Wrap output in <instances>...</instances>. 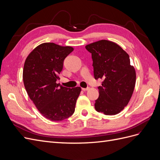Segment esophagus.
<instances>
[{
    "label": "esophagus",
    "mask_w": 160,
    "mask_h": 160,
    "mask_svg": "<svg viewBox=\"0 0 160 160\" xmlns=\"http://www.w3.org/2000/svg\"><path fill=\"white\" fill-rule=\"evenodd\" d=\"M89 89V88H82V90L84 91H88Z\"/></svg>",
    "instance_id": "esophagus-1"
}]
</instances>
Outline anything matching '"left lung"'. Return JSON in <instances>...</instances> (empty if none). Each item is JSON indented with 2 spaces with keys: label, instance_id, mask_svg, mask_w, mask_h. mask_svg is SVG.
Masks as SVG:
<instances>
[{
  "label": "left lung",
  "instance_id": "1",
  "mask_svg": "<svg viewBox=\"0 0 160 160\" xmlns=\"http://www.w3.org/2000/svg\"><path fill=\"white\" fill-rule=\"evenodd\" d=\"M91 53L95 79H103L95 100L97 111L105 115L119 113L126 106L134 90L136 73L128 53L116 43L101 40L86 45Z\"/></svg>",
  "mask_w": 160,
  "mask_h": 160
}]
</instances>
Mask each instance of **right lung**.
Segmentation results:
<instances>
[{
  "label": "right lung",
  "mask_w": 160,
  "mask_h": 160,
  "mask_svg": "<svg viewBox=\"0 0 160 160\" xmlns=\"http://www.w3.org/2000/svg\"><path fill=\"white\" fill-rule=\"evenodd\" d=\"M73 51L45 42L34 49L26 59L23 69L25 89L40 113L48 119L59 122L73 114L81 88H68L57 83L65 58Z\"/></svg>",
  "instance_id": "obj_1"
}]
</instances>
